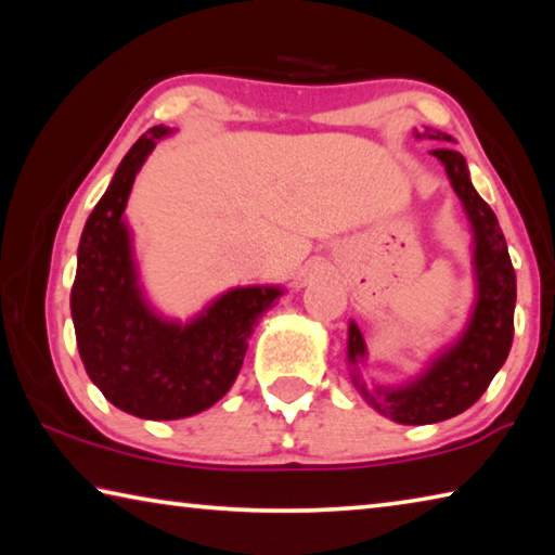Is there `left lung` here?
Listing matches in <instances>:
<instances>
[{
	"label": "left lung",
	"instance_id": "8db88e82",
	"mask_svg": "<svg viewBox=\"0 0 555 555\" xmlns=\"http://www.w3.org/2000/svg\"><path fill=\"white\" fill-rule=\"evenodd\" d=\"M413 137L443 144L453 142V137L446 131L430 127L424 131L413 129ZM430 154L446 166L450 185L463 203L469 228H473L477 294L465 331L455 343L443 347L416 379L399 387L377 384L374 389H367L360 377V364L367 360V345L354 321L347 327V362H350L354 387L374 411L406 426L438 424L473 406L500 372L514 337L516 276L496 215L469 181L463 154L450 146H438Z\"/></svg>",
	"mask_w": 555,
	"mask_h": 555
}]
</instances>
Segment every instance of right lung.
Instances as JSON below:
<instances>
[{"mask_svg": "<svg viewBox=\"0 0 555 555\" xmlns=\"http://www.w3.org/2000/svg\"><path fill=\"white\" fill-rule=\"evenodd\" d=\"M171 129H149L117 166L78 247L70 313L80 360L109 403L149 421L195 416L237 379L247 340L281 286L224 291L188 323L149 304L125 208L139 168Z\"/></svg>", "mask_w": 555, "mask_h": 555, "instance_id": "right-lung-1", "label": "right lung"}]
</instances>
